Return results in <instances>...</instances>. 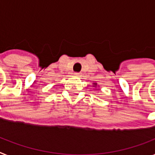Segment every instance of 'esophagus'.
<instances>
[{
	"label": "esophagus",
	"mask_w": 155,
	"mask_h": 155,
	"mask_svg": "<svg viewBox=\"0 0 155 155\" xmlns=\"http://www.w3.org/2000/svg\"><path fill=\"white\" fill-rule=\"evenodd\" d=\"M74 76L79 77V76H80V73H78V72H75V73H74Z\"/></svg>",
	"instance_id": "34e87169"
}]
</instances>
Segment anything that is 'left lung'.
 Returning a JSON list of instances; mask_svg holds the SVG:
<instances>
[{
    "label": "left lung",
    "instance_id": "obj_1",
    "mask_svg": "<svg viewBox=\"0 0 155 155\" xmlns=\"http://www.w3.org/2000/svg\"><path fill=\"white\" fill-rule=\"evenodd\" d=\"M94 84V85H95V87L97 86V84H95H95Z\"/></svg>",
    "mask_w": 155,
    "mask_h": 155
}]
</instances>
